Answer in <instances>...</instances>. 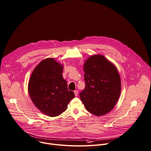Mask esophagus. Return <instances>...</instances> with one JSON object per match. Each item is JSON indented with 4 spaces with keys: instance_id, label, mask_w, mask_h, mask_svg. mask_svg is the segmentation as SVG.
<instances>
[{
    "instance_id": "obj_1",
    "label": "esophagus",
    "mask_w": 151,
    "mask_h": 151,
    "mask_svg": "<svg viewBox=\"0 0 151 151\" xmlns=\"http://www.w3.org/2000/svg\"><path fill=\"white\" fill-rule=\"evenodd\" d=\"M74 93H75V95L76 96H77L78 95V90L74 91Z\"/></svg>"
}]
</instances>
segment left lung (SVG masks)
Listing matches in <instances>:
<instances>
[{
    "instance_id": "obj_1",
    "label": "left lung",
    "mask_w": 151,
    "mask_h": 151,
    "mask_svg": "<svg viewBox=\"0 0 151 151\" xmlns=\"http://www.w3.org/2000/svg\"><path fill=\"white\" fill-rule=\"evenodd\" d=\"M85 88L79 96L85 109L100 116L110 112L121 92L120 77L116 68L104 56L90 57L83 66Z\"/></svg>"
}]
</instances>
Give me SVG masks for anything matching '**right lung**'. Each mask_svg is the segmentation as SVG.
<instances>
[{
	"mask_svg": "<svg viewBox=\"0 0 151 151\" xmlns=\"http://www.w3.org/2000/svg\"><path fill=\"white\" fill-rule=\"evenodd\" d=\"M63 66L52 58L41 61L33 70L28 92L34 105L42 113L56 117L64 112L74 92L68 88L62 76Z\"/></svg>",
	"mask_w": 151,
	"mask_h": 151,
	"instance_id": "obj_1",
	"label": "right lung"
}]
</instances>
